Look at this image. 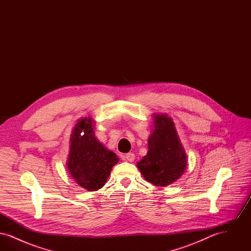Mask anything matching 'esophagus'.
Listing matches in <instances>:
<instances>
[{"label": "esophagus", "instance_id": "obj_1", "mask_svg": "<svg viewBox=\"0 0 251 251\" xmlns=\"http://www.w3.org/2000/svg\"><path fill=\"white\" fill-rule=\"evenodd\" d=\"M124 158H125V160H127L129 162H133L135 155L132 152H130V153H127L126 155L124 156Z\"/></svg>", "mask_w": 251, "mask_h": 251}]
</instances>
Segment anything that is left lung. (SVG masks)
I'll use <instances>...</instances> for the list:
<instances>
[{"instance_id":"left-lung-1","label":"left lung","mask_w":251,"mask_h":251,"mask_svg":"<svg viewBox=\"0 0 251 251\" xmlns=\"http://www.w3.org/2000/svg\"><path fill=\"white\" fill-rule=\"evenodd\" d=\"M152 131L148 139V153L136 167L144 179L165 187L184 173L187 155L172 119L167 114H153Z\"/></svg>"}]
</instances>
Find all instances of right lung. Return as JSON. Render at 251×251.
I'll list each match as a JSON object with an SVG mask.
<instances>
[{"instance_id":"right-lung-1","label":"right lung","mask_w":251,"mask_h":251,"mask_svg":"<svg viewBox=\"0 0 251 251\" xmlns=\"http://www.w3.org/2000/svg\"><path fill=\"white\" fill-rule=\"evenodd\" d=\"M95 120L91 117L78 120L72 129L68 171L76 183L87 191H97L106 182L119 157L96 137Z\"/></svg>"}]
</instances>
